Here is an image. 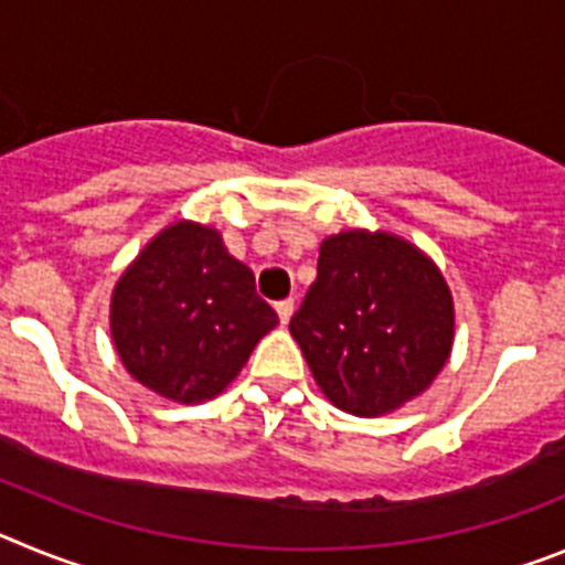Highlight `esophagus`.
I'll list each match as a JSON object with an SVG mask.
<instances>
[{
	"label": "esophagus",
	"mask_w": 565,
	"mask_h": 565,
	"mask_svg": "<svg viewBox=\"0 0 565 565\" xmlns=\"http://www.w3.org/2000/svg\"><path fill=\"white\" fill-rule=\"evenodd\" d=\"M277 317H279V326H288L294 317V299H282L277 302Z\"/></svg>",
	"instance_id": "1"
}]
</instances>
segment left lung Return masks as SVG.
Wrapping results in <instances>:
<instances>
[{
  "label": "left lung",
  "mask_w": 565,
  "mask_h": 565,
  "mask_svg": "<svg viewBox=\"0 0 565 565\" xmlns=\"http://www.w3.org/2000/svg\"><path fill=\"white\" fill-rule=\"evenodd\" d=\"M288 328L328 402L376 418L441 373L456 306L441 268L411 239L348 228L322 239L317 279Z\"/></svg>",
  "instance_id": "8db88e82"
}]
</instances>
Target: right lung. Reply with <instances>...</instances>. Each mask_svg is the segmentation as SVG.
I'll return each instance as SVG.
<instances>
[{
    "mask_svg": "<svg viewBox=\"0 0 565 565\" xmlns=\"http://www.w3.org/2000/svg\"><path fill=\"white\" fill-rule=\"evenodd\" d=\"M277 322L252 268L228 254L217 228L194 221L154 234L109 299V333L127 373L178 404L221 396Z\"/></svg>",
    "mask_w": 565,
    "mask_h": 565,
    "instance_id": "right-lung-1",
    "label": "right lung"
}]
</instances>
